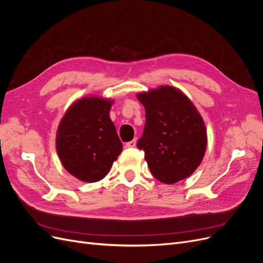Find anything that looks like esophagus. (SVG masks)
<instances>
[{"mask_svg":"<svg viewBox=\"0 0 263 263\" xmlns=\"http://www.w3.org/2000/svg\"><path fill=\"white\" fill-rule=\"evenodd\" d=\"M125 146H126L127 148H134L135 146H136V139H133L132 141H128V142H126V144H125Z\"/></svg>","mask_w":263,"mask_h":263,"instance_id":"esophagus-1","label":"esophagus"}]
</instances>
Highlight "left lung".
Listing matches in <instances>:
<instances>
[{
  "mask_svg": "<svg viewBox=\"0 0 263 263\" xmlns=\"http://www.w3.org/2000/svg\"><path fill=\"white\" fill-rule=\"evenodd\" d=\"M146 110V124L137 147L153 176L165 184L190 177L201 164L208 134L193 103L173 86L162 85L137 94Z\"/></svg>",
  "mask_w": 263,
  "mask_h": 263,
  "instance_id": "8db88e82",
  "label": "left lung"
}]
</instances>
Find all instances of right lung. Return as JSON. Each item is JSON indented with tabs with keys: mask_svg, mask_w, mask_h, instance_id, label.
I'll return each mask as SVG.
<instances>
[{
	"mask_svg": "<svg viewBox=\"0 0 263 263\" xmlns=\"http://www.w3.org/2000/svg\"><path fill=\"white\" fill-rule=\"evenodd\" d=\"M113 101L82 98L71 105L57 129L55 148L65 169L83 182H98L109 172L123 144L109 118Z\"/></svg>",
	"mask_w": 263,
	"mask_h": 263,
	"instance_id": "1",
	"label": "right lung"
}]
</instances>
